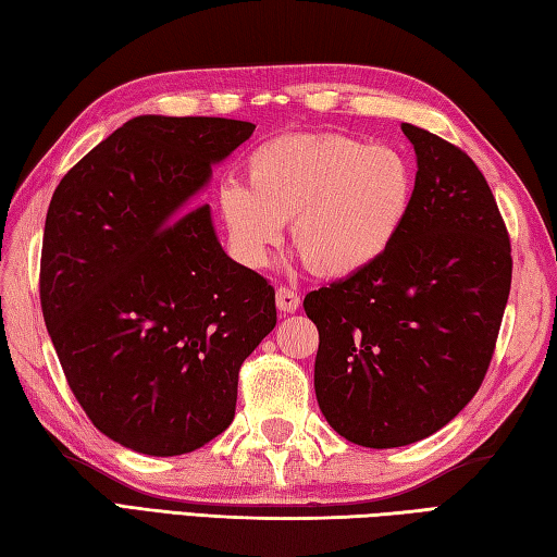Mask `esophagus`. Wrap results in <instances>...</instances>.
I'll return each instance as SVG.
<instances>
[{"mask_svg":"<svg viewBox=\"0 0 557 557\" xmlns=\"http://www.w3.org/2000/svg\"><path fill=\"white\" fill-rule=\"evenodd\" d=\"M275 301H277V309H280L282 313H294V311L299 309V304H301L299 294L294 292V289H289V287H277Z\"/></svg>","mask_w":557,"mask_h":557,"instance_id":"34e87169","label":"esophagus"}]
</instances>
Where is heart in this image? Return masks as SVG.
Segmentation results:
<instances>
[{"mask_svg": "<svg viewBox=\"0 0 557 557\" xmlns=\"http://www.w3.org/2000/svg\"><path fill=\"white\" fill-rule=\"evenodd\" d=\"M246 183H226L220 212L246 268H265L292 220V246L321 277H350L396 244L416 200L400 149L347 135H285L250 151Z\"/></svg>", "mask_w": 557, "mask_h": 557, "instance_id": "obj_1", "label": "heart"}]
</instances>
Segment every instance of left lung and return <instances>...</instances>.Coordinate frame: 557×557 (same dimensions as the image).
<instances>
[{
  "label": "left lung",
  "mask_w": 557,
  "mask_h": 557,
  "mask_svg": "<svg viewBox=\"0 0 557 557\" xmlns=\"http://www.w3.org/2000/svg\"><path fill=\"white\" fill-rule=\"evenodd\" d=\"M416 200L388 253L304 299L319 329V408L347 442L391 449L430 437L487 374L511 285L495 195L451 141L403 123Z\"/></svg>",
  "instance_id": "left-lung-1"
}]
</instances>
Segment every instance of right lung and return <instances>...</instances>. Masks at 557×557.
Returning a JSON list of instances; mask_svg holds the SVG:
<instances>
[{
    "mask_svg": "<svg viewBox=\"0 0 557 557\" xmlns=\"http://www.w3.org/2000/svg\"><path fill=\"white\" fill-rule=\"evenodd\" d=\"M256 125L127 120L64 173L46 216L40 307L74 398L149 456L200 449L234 420L238 369L275 329V289L224 253L193 202Z\"/></svg>",
    "mask_w": 557,
    "mask_h": 557,
    "instance_id": "1",
    "label": "right lung"
}]
</instances>
